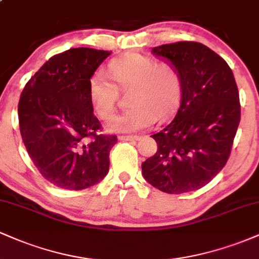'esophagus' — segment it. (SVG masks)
Masks as SVG:
<instances>
[{
    "label": "esophagus",
    "instance_id": "esophagus-1",
    "mask_svg": "<svg viewBox=\"0 0 259 259\" xmlns=\"http://www.w3.org/2000/svg\"><path fill=\"white\" fill-rule=\"evenodd\" d=\"M120 141H138L139 136H127V135H120L118 136Z\"/></svg>",
    "mask_w": 259,
    "mask_h": 259
}]
</instances>
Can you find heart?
<instances>
[{
	"instance_id": "obj_1",
	"label": "heart",
	"mask_w": 259,
	"mask_h": 259,
	"mask_svg": "<svg viewBox=\"0 0 259 259\" xmlns=\"http://www.w3.org/2000/svg\"><path fill=\"white\" fill-rule=\"evenodd\" d=\"M112 78L123 90L132 88L127 102L132 107L113 118L108 124L112 133H136L151 126L158 118L173 112L180 100L181 80L171 64L158 63L148 56L132 53L115 58L108 65ZM89 96L102 119H109L117 105V85L102 70L89 79Z\"/></svg>"
}]
</instances>
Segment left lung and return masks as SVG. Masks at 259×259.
Listing matches in <instances>:
<instances>
[{"instance_id":"1","label":"left lung","mask_w":259,"mask_h":259,"mask_svg":"<svg viewBox=\"0 0 259 259\" xmlns=\"http://www.w3.org/2000/svg\"><path fill=\"white\" fill-rule=\"evenodd\" d=\"M152 53L178 70L181 97L174 119L152 135L158 148L142 163V175L167 194L195 191L230 156L240 123L236 81L227 62L200 42L162 45Z\"/></svg>"}]
</instances>
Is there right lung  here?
<instances>
[{
  "label": "right lung",
  "instance_id": "add662e5",
  "mask_svg": "<svg viewBox=\"0 0 259 259\" xmlns=\"http://www.w3.org/2000/svg\"><path fill=\"white\" fill-rule=\"evenodd\" d=\"M111 53L79 47L53 56L20 95L18 115L26 151L45 179L61 189H88L109 170L117 138L97 134L101 124L89 79Z\"/></svg>",
  "mask_w": 259,
  "mask_h": 259
}]
</instances>
